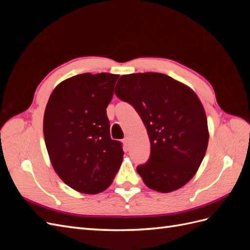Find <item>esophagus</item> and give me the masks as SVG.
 <instances>
[{
	"mask_svg": "<svg viewBox=\"0 0 250 250\" xmlns=\"http://www.w3.org/2000/svg\"><path fill=\"white\" fill-rule=\"evenodd\" d=\"M123 144L126 149H129V146H130V142H129V139L128 138H124L123 139Z\"/></svg>",
	"mask_w": 250,
	"mask_h": 250,
	"instance_id": "obj_1",
	"label": "esophagus"
}]
</instances>
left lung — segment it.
Masks as SVG:
<instances>
[{
    "label": "left lung",
    "instance_id": "left-lung-1",
    "mask_svg": "<svg viewBox=\"0 0 250 250\" xmlns=\"http://www.w3.org/2000/svg\"><path fill=\"white\" fill-rule=\"evenodd\" d=\"M116 96L132 105L145 124L151 151L137 171L152 190L169 193L185 186L207 152L208 120L191 88L161 73L121 76Z\"/></svg>",
    "mask_w": 250,
    "mask_h": 250
}]
</instances>
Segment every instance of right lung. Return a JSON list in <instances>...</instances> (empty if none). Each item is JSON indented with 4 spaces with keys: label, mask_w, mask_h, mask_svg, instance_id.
Returning <instances> with one entry per match:
<instances>
[{
    "label": "right lung",
    "mask_w": 250,
    "mask_h": 250,
    "mask_svg": "<svg viewBox=\"0 0 250 250\" xmlns=\"http://www.w3.org/2000/svg\"><path fill=\"white\" fill-rule=\"evenodd\" d=\"M119 75L84 73L53 90L43 117V135L58 176L84 194L103 192L123 161L122 143L111 140L106 107Z\"/></svg>",
    "instance_id": "1"
}]
</instances>
